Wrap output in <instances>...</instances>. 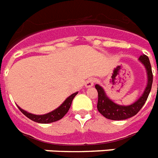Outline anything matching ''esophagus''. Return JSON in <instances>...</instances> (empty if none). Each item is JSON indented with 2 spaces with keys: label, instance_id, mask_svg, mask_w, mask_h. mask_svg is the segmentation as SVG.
<instances>
[{
  "label": "esophagus",
  "instance_id": "1",
  "mask_svg": "<svg viewBox=\"0 0 158 158\" xmlns=\"http://www.w3.org/2000/svg\"><path fill=\"white\" fill-rule=\"evenodd\" d=\"M95 83V79L94 78H90V79H89L86 82H85V87L86 88H90L92 87L94 84Z\"/></svg>",
  "mask_w": 158,
  "mask_h": 158
}]
</instances>
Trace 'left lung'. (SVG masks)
<instances>
[{"label":"left lung","mask_w":158,"mask_h":158,"mask_svg":"<svg viewBox=\"0 0 158 158\" xmlns=\"http://www.w3.org/2000/svg\"><path fill=\"white\" fill-rule=\"evenodd\" d=\"M139 61L144 65L147 74H148V84L141 96L139 97L138 100H135L133 104L129 106H122L118 105L114 101H112L106 94L104 89L99 85H95V89L98 91V104L97 109L100 114L104 115L105 117L113 121H121L126 120L136 115L138 111L142 108L146 103L148 97L150 94L152 85V72L151 67L149 58L147 55L142 54L139 58Z\"/></svg>","instance_id":"left-lung-1"}]
</instances>
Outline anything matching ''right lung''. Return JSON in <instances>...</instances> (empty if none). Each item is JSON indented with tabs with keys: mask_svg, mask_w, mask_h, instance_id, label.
Returning a JSON list of instances; mask_svg holds the SVG:
<instances>
[{
	"mask_svg": "<svg viewBox=\"0 0 158 158\" xmlns=\"http://www.w3.org/2000/svg\"><path fill=\"white\" fill-rule=\"evenodd\" d=\"M77 94H78V92H75V93L72 94L70 96L68 97L66 100H64L63 104L59 107L55 109L54 110L48 113V114H44V115H34V114H31V113H29V112L26 111V110H23L22 108H20L19 106H18V109L23 112L27 117L29 118L31 121H35V122L42 124L52 123V122H54V121H57L62 119L64 115L67 114V112L69 111L70 106H71V104H72L73 98L75 97Z\"/></svg>",
	"mask_w": 158,
	"mask_h": 158,
	"instance_id": "right-lung-1",
	"label": "right lung"
}]
</instances>
